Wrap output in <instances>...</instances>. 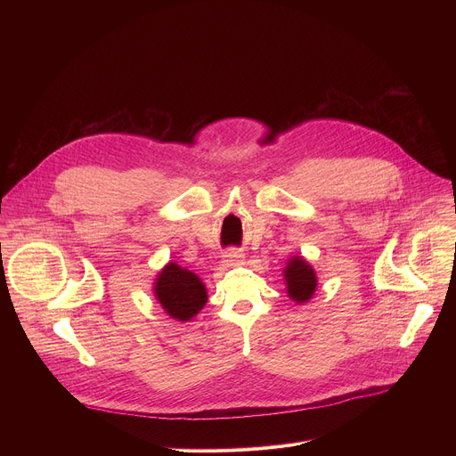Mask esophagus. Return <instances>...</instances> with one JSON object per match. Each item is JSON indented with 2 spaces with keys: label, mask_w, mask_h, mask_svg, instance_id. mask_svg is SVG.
I'll use <instances>...</instances> for the list:
<instances>
[{
  "label": "esophagus",
  "mask_w": 456,
  "mask_h": 456,
  "mask_svg": "<svg viewBox=\"0 0 456 456\" xmlns=\"http://www.w3.org/2000/svg\"><path fill=\"white\" fill-rule=\"evenodd\" d=\"M225 262L229 264V265H236V264H240V262H243V254H241V250H238V248H231L229 252H225Z\"/></svg>",
  "instance_id": "34e87169"
}]
</instances>
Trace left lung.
Here are the masks:
<instances>
[{
	"mask_svg": "<svg viewBox=\"0 0 456 456\" xmlns=\"http://www.w3.org/2000/svg\"><path fill=\"white\" fill-rule=\"evenodd\" d=\"M285 280H287L289 296L297 303L308 301L312 297L314 290H315V285H317L315 273L299 256L292 257L289 262V265L285 269Z\"/></svg>",
	"mask_w": 456,
	"mask_h": 456,
	"instance_id": "obj_1",
	"label": "left lung"
}]
</instances>
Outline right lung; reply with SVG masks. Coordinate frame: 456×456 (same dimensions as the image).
I'll return each mask as SVG.
<instances>
[{
  "label": "right lung",
  "mask_w": 456,
  "mask_h": 456,
  "mask_svg": "<svg viewBox=\"0 0 456 456\" xmlns=\"http://www.w3.org/2000/svg\"><path fill=\"white\" fill-rule=\"evenodd\" d=\"M155 296L162 308L178 321H189L208 303V292L197 274L169 264L155 283Z\"/></svg>",
  "instance_id": "1"
}]
</instances>
